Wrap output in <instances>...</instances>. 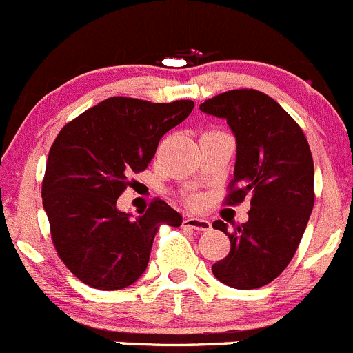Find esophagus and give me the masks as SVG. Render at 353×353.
<instances>
[{
	"mask_svg": "<svg viewBox=\"0 0 353 353\" xmlns=\"http://www.w3.org/2000/svg\"><path fill=\"white\" fill-rule=\"evenodd\" d=\"M181 225H183L185 228L197 230V232H209V230H211V223H209L208 219L192 218V216H187V218L181 221Z\"/></svg>",
	"mask_w": 353,
	"mask_h": 353,
	"instance_id": "obj_1",
	"label": "esophagus"
}]
</instances>
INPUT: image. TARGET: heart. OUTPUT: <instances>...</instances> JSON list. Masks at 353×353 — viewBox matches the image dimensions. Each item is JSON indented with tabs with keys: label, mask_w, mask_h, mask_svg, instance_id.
Instances as JSON below:
<instances>
[{
	"label": "heart",
	"mask_w": 353,
	"mask_h": 353,
	"mask_svg": "<svg viewBox=\"0 0 353 353\" xmlns=\"http://www.w3.org/2000/svg\"><path fill=\"white\" fill-rule=\"evenodd\" d=\"M188 202H190V204H195V197H190V199H188Z\"/></svg>",
	"instance_id": "obj_1"
}]
</instances>
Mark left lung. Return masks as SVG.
Returning <instances> with one entry per match:
<instances>
[{
  "instance_id": "obj_1",
  "label": "left lung",
  "mask_w": 353,
  "mask_h": 353,
  "mask_svg": "<svg viewBox=\"0 0 353 353\" xmlns=\"http://www.w3.org/2000/svg\"><path fill=\"white\" fill-rule=\"evenodd\" d=\"M201 111L225 118L236 139V161L226 204L250 199L249 221L221 219L212 228L230 239V252L212 264L221 283L252 290L271 283L295 256L314 208V161L296 121L273 97L254 89L218 94Z\"/></svg>"
}]
</instances>
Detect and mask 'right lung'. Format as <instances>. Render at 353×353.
Wrapping results in <instances>:
<instances>
[{"label":"right lung","mask_w":353,"mask_h":353,"mask_svg":"<svg viewBox=\"0 0 353 353\" xmlns=\"http://www.w3.org/2000/svg\"><path fill=\"white\" fill-rule=\"evenodd\" d=\"M194 101L149 103L110 97L66 123L54 139L43 180V205L59 259L89 287L121 290L142 276L159 226L181 216L156 199L132 218L117 208L132 172H144L163 135Z\"/></svg>","instance_id":"add662e5"}]
</instances>
